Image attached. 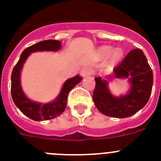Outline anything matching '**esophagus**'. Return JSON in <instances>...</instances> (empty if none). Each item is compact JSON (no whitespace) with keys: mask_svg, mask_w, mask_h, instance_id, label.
Returning <instances> with one entry per match:
<instances>
[{"mask_svg":"<svg viewBox=\"0 0 161 161\" xmlns=\"http://www.w3.org/2000/svg\"><path fill=\"white\" fill-rule=\"evenodd\" d=\"M92 73H93L92 69H91L90 68H88V67L84 68L83 69H81V71H80V75H81L82 77H86V76H89V75H91Z\"/></svg>","mask_w":161,"mask_h":161,"instance_id":"34e87169","label":"esophagus"}]
</instances>
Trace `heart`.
I'll list each match as a JSON object with an SVG mask.
<instances>
[{"label": "heart", "mask_w": 161, "mask_h": 161, "mask_svg": "<svg viewBox=\"0 0 161 161\" xmlns=\"http://www.w3.org/2000/svg\"><path fill=\"white\" fill-rule=\"evenodd\" d=\"M98 53L102 58L109 57V61L110 64L117 63L118 61L123 56V51L119 48H115L110 46H102L99 48Z\"/></svg>", "instance_id": "heart-1"}]
</instances>
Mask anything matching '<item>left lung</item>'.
I'll return each instance as SVG.
<instances>
[{
  "label": "left lung",
  "instance_id": "obj_1",
  "mask_svg": "<svg viewBox=\"0 0 161 161\" xmlns=\"http://www.w3.org/2000/svg\"><path fill=\"white\" fill-rule=\"evenodd\" d=\"M128 79L130 89L128 93L114 96L108 89L107 79ZM96 87L93 95L95 106L101 113L113 118L130 117L144 107L150 97L153 85V73L143 52L134 49L122 63L114 68L113 75L102 79L95 77Z\"/></svg>",
  "mask_w": 161,
  "mask_h": 161
}]
</instances>
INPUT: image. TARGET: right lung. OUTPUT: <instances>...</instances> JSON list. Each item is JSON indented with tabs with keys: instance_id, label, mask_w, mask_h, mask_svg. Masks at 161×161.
<instances>
[{
	"instance_id": "obj_1",
	"label": "right lung",
	"mask_w": 161,
	"mask_h": 161,
	"mask_svg": "<svg viewBox=\"0 0 161 161\" xmlns=\"http://www.w3.org/2000/svg\"><path fill=\"white\" fill-rule=\"evenodd\" d=\"M61 48V42L58 40H45L25 48L14 66L11 75V94L13 101L22 114L35 121L49 120L59 116L67 106L68 95L82 78L76 75L64 83L59 95L55 100L47 103L34 102L26 97L21 85V72L24 63L30 55L37 52H58Z\"/></svg>"
}]
</instances>
